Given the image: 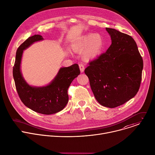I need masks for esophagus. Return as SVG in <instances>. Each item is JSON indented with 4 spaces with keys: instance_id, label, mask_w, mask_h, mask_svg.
Returning a JSON list of instances; mask_svg holds the SVG:
<instances>
[{
    "instance_id": "34e87169",
    "label": "esophagus",
    "mask_w": 155,
    "mask_h": 155,
    "mask_svg": "<svg viewBox=\"0 0 155 155\" xmlns=\"http://www.w3.org/2000/svg\"><path fill=\"white\" fill-rule=\"evenodd\" d=\"M79 68H80V72L81 73H83L84 71V66L83 64H82V63L79 64Z\"/></svg>"
}]
</instances>
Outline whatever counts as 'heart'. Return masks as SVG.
<instances>
[{
    "instance_id": "heart-1",
    "label": "heart",
    "mask_w": 155,
    "mask_h": 155,
    "mask_svg": "<svg viewBox=\"0 0 155 155\" xmlns=\"http://www.w3.org/2000/svg\"><path fill=\"white\" fill-rule=\"evenodd\" d=\"M72 50L78 53L83 51V58L86 60H90L97 57L102 51L104 41L98 34H90L84 35L72 42Z\"/></svg>"
}]
</instances>
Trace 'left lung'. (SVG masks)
<instances>
[{
    "label": "left lung",
    "mask_w": 155,
    "mask_h": 155,
    "mask_svg": "<svg viewBox=\"0 0 155 155\" xmlns=\"http://www.w3.org/2000/svg\"><path fill=\"white\" fill-rule=\"evenodd\" d=\"M112 44L105 53L89 62L84 73L96 99L115 108L133 98L142 80L143 59L134 40L115 29L106 28Z\"/></svg>",
    "instance_id": "obj_1"
}]
</instances>
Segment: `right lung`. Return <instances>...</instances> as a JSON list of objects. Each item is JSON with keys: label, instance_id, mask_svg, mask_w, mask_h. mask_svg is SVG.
Wrapping results in <instances>:
<instances>
[{"label": "right lung", "instance_id": "1", "mask_svg": "<svg viewBox=\"0 0 155 155\" xmlns=\"http://www.w3.org/2000/svg\"><path fill=\"white\" fill-rule=\"evenodd\" d=\"M43 40L40 35L29 37L18 47L13 76L18 96L23 103L33 111L51 115L58 113L65 107L69 101L68 90L74 79L80 74L77 64L62 68L51 82L41 87L32 86L27 83L21 72V62L23 51L35 41Z\"/></svg>", "mask_w": 155, "mask_h": 155}]
</instances>
